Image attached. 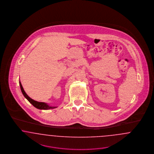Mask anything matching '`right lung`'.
<instances>
[{
	"label": "right lung",
	"mask_w": 154,
	"mask_h": 154,
	"mask_svg": "<svg viewBox=\"0 0 154 154\" xmlns=\"http://www.w3.org/2000/svg\"><path fill=\"white\" fill-rule=\"evenodd\" d=\"M19 83H20V88L21 90V91H22V93L23 94L24 96L27 100L28 101L32 104L33 105L35 108H38V109H54V108H57V106H49L47 103H43V102H38V101H36L35 100H33L32 98H31L30 97H29L25 93V91H24V90L23 88V86L20 82V81L19 82Z\"/></svg>",
	"instance_id": "add662e5"
}]
</instances>
